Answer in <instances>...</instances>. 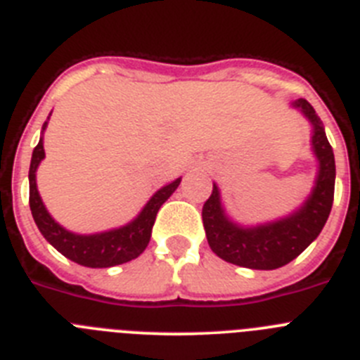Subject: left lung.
I'll return each mask as SVG.
<instances>
[{"label": "left lung", "instance_id": "obj_1", "mask_svg": "<svg viewBox=\"0 0 360 360\" xmlns=\"http://www.w3.org/2000/svg\"><path fill=\"white\" fill-rule=\"evenodd\" d=\"M292 108L301 111L311 124V151L317 160L316 182L301 207L266 224L240 225L225 212L216 184H212V195L203 203L202 218L209 247L232 265L254 270H274L287 265L319 236L332 211L335 187L333 149L311 104L297 98Z\"/></svg>", "mask_w": 360, "mask_h": 360}]
</instances>
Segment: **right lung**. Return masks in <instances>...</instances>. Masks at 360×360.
Instances as JSON below:
<instances>
[{"instance_id": "right-lung-1", "label": "right lung", "mask_w": 360, "mask_h": 360, "mask_svg": "<svg viewBox=\"0 0 360 360\" xmlns=\"http://www.w3.org/2000/svg\"><path fill=\"white\" fill-rule=\"evenodd\" d=\"M46 126H49V120L43 124V133ZM43 158L44 148L43 135H41L39 144L34 148V153H32L30 171H28L30 211L32 216H34V221H36L44 240L49 241L53 249L59 250L63 256L72 259V262L79 263L82 266H90V269H108V266L122 265V263H128L141 256L146 247H148L149 240H151L153 224H155L158 209L162 207V203L173 195L176 187L180 186V182H182V178H176L167 186L160 187L148 200L142 211L129 224L122 225V227L95 232V234H77V232L68 231V229L57 224L44 207L43 200H41L36 184V171Z\"/></svg>"}]
</instances>
